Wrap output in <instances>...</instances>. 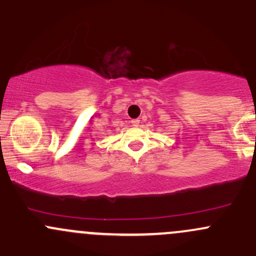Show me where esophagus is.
Wrapping results in <instances>:
<instances>
[{
  "instance_id": "34e87169",
  "label": "esophagus",
  "mask_w": 256,
  "mask_h": 256,
  "mask_svg": "<svg viewBox=\"0 0 256 256\" xmlns=\"http://www.w3.org/2000/svg\"><path fill=\"white\" fill-rule=\"evenodd\" d=\"M131 124H132L134 126H138L140 125V120H138V118H134V120H131Z\"/></svg>"
}]
</instances>
